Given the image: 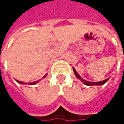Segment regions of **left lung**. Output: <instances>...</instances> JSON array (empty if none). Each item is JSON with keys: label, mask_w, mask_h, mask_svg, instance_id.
<instances>
[{"label": "left lung", "mask_w": 124, "mask_h": 124, "mask_svg": "<svg viewBox=\"0 0 124 124\" xmlns=\"http://www.w3.org/2000/svg\"><path fill=\"white\" fill-rule=\"evenodd\" d=\"M73 68V71H74V73H75V76H76V78H78V79H79L80 80H81L85 85H88V86H90V85H103V84H105L108 80V79L109 78H107V79H106V80H103V81H100V82H95V83H92V82H88V81H86V80H83L79 75H78V73L77 72V71L75 70V69L74 68V67H72Z\"/></svg>", "instance_id": "8db88e82"}]
</instances>
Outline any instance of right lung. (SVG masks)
I'll use <instances>...</instances> for the list:
<instances>
[{
    "mask_svg": "<svg viewBox=\"0 0 124 124\" xmlns=\"http://www.w3.org/2000/svg\"><path fill=\"white\" fill-rule=\"evenodd\" d=\"M46 75L47 74H46L44 76V78H46ZM17 81V83H20V84H27L26 83H24V82H21V81H19V80H16ZM39 81H35V82H32V83H29V85H35V84H37Z\"/></svg>",
    "mask_w": 124,
    "mask_h": 124,
    "instance_id": "obj_1",
    "label": "right lung"
}]
</instances>
